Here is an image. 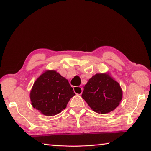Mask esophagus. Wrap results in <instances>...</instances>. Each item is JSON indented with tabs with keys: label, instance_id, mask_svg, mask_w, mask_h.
Masks as SVG:
<instances>
[{
	"label": "esophagus",
	"instance_id": "obj_1",
	"mask_svg": "<svg viewBox=\"0 0 151 151\" xmlns=\"http://www.w3.org/2000/svg\"><path fill=\"white\" fill-rule=\"evenodd\" d=\"M73 90L76 94H81L82 93H83V89L82 87H80V86H75V87L73 88Z\"/></svg>",
	"mask_w": 151,
	"mask_h": 151
}]
</instances>
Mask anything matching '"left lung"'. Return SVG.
<instances>
[{"label": "left lung", "instance_id": "1", "mask_svg": "<svg viewBox=\"0 0 151 151\" xmlns=\"http://www.w3.org/2000/svg\"><path fill=\"white\" fill-rule=\"evenodd\" d=\"M82 97L93 111L106 114L114 111L122 98L120 84L108 73H97L84 86Z\"/></svg>", "mask_w": 151, "mask_h": 151}]
</instances>
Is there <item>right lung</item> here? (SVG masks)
<instances>
[{"instance_id":"right-lung-1","label":"right lung","mask_w":151,"mask_h":151,"mask_svg":"<svg viewBox=\"0 0 151 151\" xmlns=\"http://www.w3.org/2000/svg\"><path fill=\"white\" fill-rule=\"evenodd\" d=\"M75 95L68 81L54 70H47L35 81L30 93L32 106L46 116L65 109Z\"/></svg>"}]
</instances>
